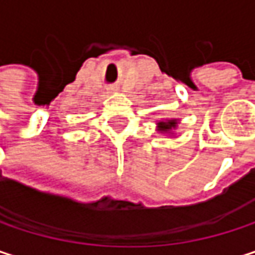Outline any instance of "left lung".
Masks as SVG:
<instances>
[{"mask_svg":"<svg viewBox=\"0 0 255 255\" xmlns=\"http://www.w3.org/2000/svg\"><path fill=\"white\" fill-rule=\"evenodd\" d=\"M180 126V120L171 118V120H161L156 121V131L161 134H167V135H174L176 137V129Z\"/></svg>","mask_w":255,"mask_h":255,"instance_id":"1","label":"left lung"}]
</instances>
